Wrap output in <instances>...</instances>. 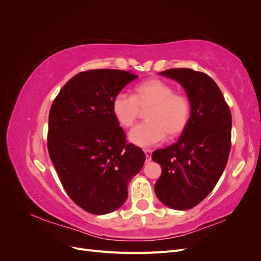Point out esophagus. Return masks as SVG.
I'll list each match as a JSON object with an SVG mask.
<instances>
[{"instance_id": "1", "label": "esophagus", "mask_w": 261, "mask_h": 261, "mask_svg": "<svg viewBox=\"0 0 261 261\" xmlns=\"http://www.w3.org/2000/svg\"><path fill=\"white\" fill-rule=\"evenodd\" d=\"M144 152L146 154V162H149L150 160H151V153H152V151L150 149H145Z\"/></svg>"}]
</instances>
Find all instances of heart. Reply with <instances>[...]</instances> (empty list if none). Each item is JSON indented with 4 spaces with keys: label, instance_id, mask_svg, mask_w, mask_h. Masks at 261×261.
Listing matches in <instances>:
<instances>
[{
    "label": "heart",
    "instance_id": "1",
    "mask_svg": "<svg viewBox=\"0 0 261 261\" xmlns=\"http://www.w3.org/2000/svg\"><path fill=\"white\" fill-rule=\"evenodd\" d=\"M146 121L129 133V140L140 147L154 146L168 135L174 138L184 132L191 117V102L184 93L159 78L141 82L133 97L118 92L112 100V113L117 123L129 128L136 123L141 110H147Z\"/></svg>",
    "mask_w": 261,
    "mask_h": 261
}]
</instances>
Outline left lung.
Here are the masks:
<instances>
[{"label": "left lung", "mask_w": 261, "mask_h": 261, "mask_svg": "<svg viewBox=\"0 0 261 261\" xmlns=\"http://www.w3.org/2000/svg\"><path fill=\"white\" fill-rule=\"evenodd\" d=\"M159 74L184 87L191 117L175 144L151 155L162 169L154 192L165 206L188 210L206 198L222 175L231 150L232 115L207 74L191 68H170Z\"/></svg>", "instance_id": "1"}]
</instances>
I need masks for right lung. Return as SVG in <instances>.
<instances>
[{
    "mask_svg": "<svg viewBox=\"0 0 261 261\" xmlns=\"http://www.w3.org/2000/svg\"><path fill=\"white\" fill-rule=\"evenodd\" d=\"M138 76L120 69H90L68 81L49 113L48 150L65 192L92 215H107L127 198V185L146 155L126 143L112 100Z\"/></svg>",
    "mask_w": 261,
    "mask_h": 261,
    "instance_id": "1",
    "label": "right lung"
}]
</instances>
